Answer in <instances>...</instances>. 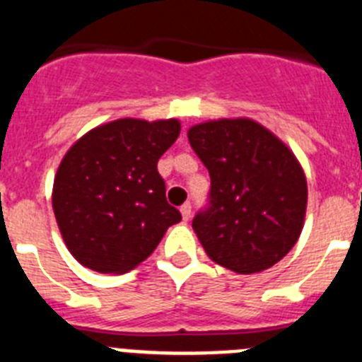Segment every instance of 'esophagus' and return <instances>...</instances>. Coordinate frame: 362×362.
<instances>
[{"mask_svg": "<svg viewBox=\"0 0 362 362\" xmlns=\"http://www.w3.org/2000/svg\"><path fill=\"white\" fill-rule=\"evenodd\" d=\"M180 213H182V218L189 220L191 218V213H193V207H191V204L185 202L184 206L180 207Z\"/></svg>", "mask_w": 362, "mask_h": 362, "instance_id": "obj_1", "label": "esophagus"}]
</instances>
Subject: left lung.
I'll return each mask as SVG.
<instances>
[{"mask_svg":"<svg viewBox=\"0 0 362 362\" xmlns=\"http://www.w3.org/2000/svg\"><path fill=\"white\" fill-rule=\"evenodd\" d=\"M209 171L207 206L193 229L216 264L250 275L295 246L306 215V177L288 147L247 118L206 122L187 133Z\"/></svg>","mask_w":362,"mask_h":362,"instance_id":"1","label":"left lung"}]
</instances>
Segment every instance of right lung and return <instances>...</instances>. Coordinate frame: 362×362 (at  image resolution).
Returning a JSON list of instances; mask_svg holds the SVG:
<instances>
[{
	"label": "right lung",
	"instance_id": "1",
	"mask_svg": "<svg viewBox=\"0 0 362 362\" xmlns=\"http://www.w3.org/2000/svg\"><path fill=\"white\" fill-rule=\"evenodd\" d=\"M178 134V120L124 118L93 129L69 149L56 173L52 207L78 262L125 273L180 222L156 168Z\"/></svg>",
	"mask_w": 362,
	"mask_h": 362
}]
</instances>
